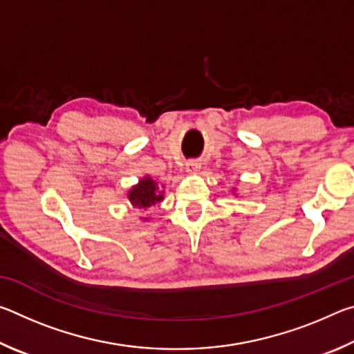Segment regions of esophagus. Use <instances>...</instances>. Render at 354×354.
<instances>
[{
  "label": "esophagus",
  "instance_id": "obj_1",
  "mask_svg": "<svg viewBox=\"0 0 354 354\" xmlns=\"http://www.w3.org/2000/svg\"><path fill=\"white\" fill-rule=\"evenodd\" d=\"M187 173H190V175H195V173H198L200 169H201V164L198 162V160H190V162H187Z\"/></svg>",
  "mask_w": 354,
  "mask_h": 354
}]
</instances>
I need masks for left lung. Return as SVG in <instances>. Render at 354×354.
<instances>
[{
  "label": "left lung",
  "mask_w": 354,
  "mask_h": 354,
  "mask_svg": "<svg viewBox=\"0 0 354 354\" xmlns=\"http://www.w3.org/2000/svg\"><path fill=\"white\" fill-rule=\"evenodd\" d=\"M232 194H236V190H232Z\"/></svg>",
  "instance_id": "left-lung-1"
}]
</instances>
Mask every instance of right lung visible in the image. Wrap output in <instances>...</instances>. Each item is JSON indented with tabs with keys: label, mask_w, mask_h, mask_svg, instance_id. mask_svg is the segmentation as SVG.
<instances>
[{
	"label": "right lung",
	"mask_w": 354,
	"mask_h": 354,
	"mask_svg": "<svg viewBox=\"0 0 354 354\" xmlns=\"http://www.w3.org/2000/svg\"><path fill=\"white\" fill-rule=\"evenodd\" d=\"M127 196L131 203V206L134 209H139L142 212H145L149 207L158 205V203L164 200V190L151 176L145 175L139 179V183L134 184L133 187L128 190ZM140 220L148 221L149 218L140 217Z\"/></svg>",
	"instance_id": "obj_1"
}]
</instances>
